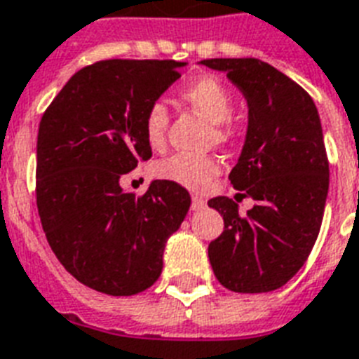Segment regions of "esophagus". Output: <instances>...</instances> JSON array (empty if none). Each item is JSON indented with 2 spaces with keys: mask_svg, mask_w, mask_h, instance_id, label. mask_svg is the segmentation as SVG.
Returning <instances> with one entry per match:
<instances>
[{
  "mask_svg": "<svg viewBox=\"0 0 359 359\" xmlns=\"http://www.w3.org/2000/svg\"><path fill=\"white\" fill-rule=\"evenodd\" d=\"M193 211H198L202 208H205V200L202 196H193V204H191Z\"/></svg>",
  "mask_w": 359,
  "mask_h": 359,
  "instance_id": "esophagus-1",
  "label": "esophagus"
}]
</instances>
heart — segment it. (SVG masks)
Wrapping results in <instances>:
<instances>
[{
    "instance_id": "b5f03b06",
    "label": "heart",
    "mask_w": 359,
    "mask_h": 359,
    "mask_svg": "<svg viewBox=\"0 0 359 359\" xmlns=\"http://www.w3.org/2000/svg\"><path fill=\"white\" fill-rule=\"evenodd\" d=\"M182 99L187 104L198 110L205 119H210L213 127V135L217 142H226L232 136V129L226 125V119L234 108V97L229 88L215 76H202L194 80L182 91ZM168 110L163 102H154L144 118V133L149 146L161 148L165 144L166 129H168ZM155 176L159 180L177 183L191 191H204L217 176V161L211 157H198V155L176 154L168 159L155 165Z\"/></svg>"
}]
</instances>
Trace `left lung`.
Instances as JSON below:
<instances>
[{"mask_svg":"<svg viewBox=\"0 0 359 359\" xmlns=\"http://www.w3.org/2000/svg\"><path fill=\"white\" fill-rule=\"evenodd\" d=\"M249 107L245 144L230 183L257 204L240 215L229 196L208 202L224 219L208 247L219 283L232 292L277 290L304 266L320 232L330 165L320 118L309 93L255 57H215Z\"/></svg>","mask_w":359,"mask_h":359,"instance_id":"1","label":"left lung"}]
</instances>
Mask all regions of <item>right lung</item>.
I'll use <instances>...</instances> for the list:
<instances>
[{"instance_id": "right-lung-1", "label": "right lung", "mask_w": 359, "mask_h": 359, "mask_svg": "<svg viewBox=\"0 0 359 359\" xmlns=\"http://www.w3.org/2000/svg\"><path fill=\"white\" fill-rule=\"evenodd\" d=\"M187 63L104 60L74 73L39 123L37 208L52 251L82 285L110 296L146 290L191 205L155 180L142 196L119 177L151 157L144 118Z\"/></svg>"}]
</instances>
